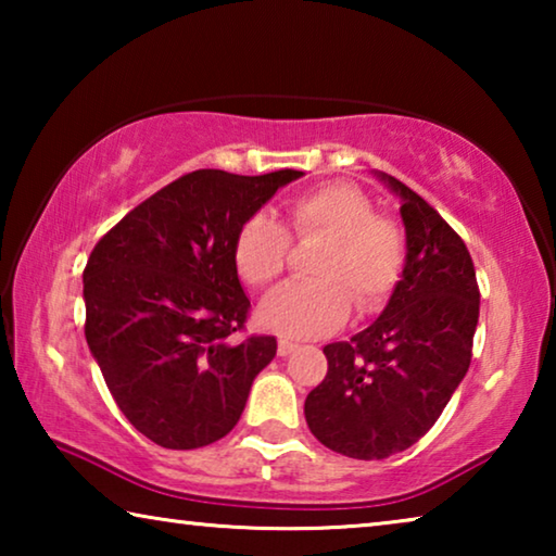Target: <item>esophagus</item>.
<instances>
[{
	"mask_svg": "<svg viewBox=\"0 0 556 556\" xmlns=\"http://www.w3.org/2000/svg\"><path fill=\"white\" fill-rule=\"evenodd\" d=\"M294 351H296V345L289 343V341H279V345H277V353H279L281 357H287V355H291Z\"/></svg>",
	"mask_w": 556,
	"mask_h": 556,
	"instance_id": "34e87169",
	"label": "esophagus"
}]
</instances>
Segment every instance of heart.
<instances>
[{
  "label": "heart",
  "mask_w": 556,
  "mask_h": 556,
  "mask_svg": "<svg viewBox=\"0 0 556 556\" xmlns=\"http://www.w3.org/2000/svg\"><path fill=\"white\" fill-rule=\"evenodd\" d=\"M289 228L299 240H324L312 265L316 281L289 285L260 306V321L289 341H314L341 328L357 312L382 306L404 267V238L397 225L372 213V203L351 184H324L289 201ZM289 232L275 215L255 213L240 225L232 260L252 287L281 277Z\"/></svg>",
  "instance_id": "b5f03b06"
}]
</instances>
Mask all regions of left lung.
<instances>
[{
  "mask_svg": "<svg viewBox=\"0 0 556 556\" xmlns=\"http://www.w3.org/2000/svg\"><path fill=\"white\" fill-rule=\"evenodd\" d=\"M375 176L402 203V277L365 331L324 348L328 372L304 404L312 434L361 460L400 454L434 427L468 372L481 306L464 240L412 188Z\"/></svg>",
  "mask_w": 556,
  "mask_h": 556,
  "instance_id": "8db88e82",
  "label": "left lung"
}]
</instances>
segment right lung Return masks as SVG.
<instances>
[{
  "label": "right lung",
  "mask_w": 556,
  "mask_h": 556,
  "mask_svg": "<svg viewBox=\"0 0 556 556\" xmlns=\"http://www.w3.org/2000/svg\"><path fill=\"white\" fill-rule=\"evenodd\" d=\"M294 168H201L129 211L83 271L86 341L129 425L164 448H201L238 425L275 336L235 341L250 299L232 244Z\"/></svg>",
  "instance_id": "1"
}]
</instances>
